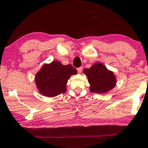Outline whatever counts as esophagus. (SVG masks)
I'll return each mask as SVG.
<instances>
[{
    "label": "esophagus",
    "instance_id": "34e87169",
    "mask_svg": "<svg viewBox=\"0 0 148 148\" xmlns=\"http://www.w3.org/2000/svg\"><path fill=\"white\" fill-rule=\"evenodd\" d=\"M77 72L79 73H81L82 71V67H79V68L77 69Z\"/></svg>",
    "mask_w": 148,
    "mask_h": 148
}]
</instances>
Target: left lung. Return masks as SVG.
<instances>
[{"instance_id":"left-lung-1","label":"left lung","mask_w":148,"mask_h":148,"mask_svg":"<svg viewBox=\"0 0 148 148\" xmlns=\"http://www.w3.org/2000/svg\"><path fill=\"white\" fill-rule=\"evenodd\" d=\"M90 84V90L95 93H104L114 87L116 79L112 71L101 63L95 64L90 69H84Z\"/></svg>"}]
</instances>
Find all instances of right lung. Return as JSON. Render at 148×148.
Instances as JSON below:
<instances>
[{
    "instance_id": "1",
    "label": "right lung",
    "mask_w": 148,
    "mask_h": 148,
    "mask_svg": "<svg viewBox=\"0 0 148 148\" xmlns=\"http://www.w3.org/2000/svg\"><path fill=\"white\" fill-rule=\"evenodd\" d=\"M77 71L72 65H63L53 61L45 64L36 74L35 81L39 92L47 97H55L66 91L68 79Z\"/></svg>"
}]
</instances>
